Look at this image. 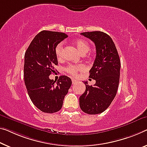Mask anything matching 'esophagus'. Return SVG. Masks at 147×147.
I'll return each mask as SVG.
<instances>
[{
    "mask_svg": "<svg viewBox=\"0 0 147 147\" xmlns=\"http://www.w3.org/2000/svg\"><path fill=\"white\" fill-rule=\"evenodd\" d=\"M77 81H78L76 80H72V83H73V84H75Z\"/></svg>",
    "mask_w": 147,
    "mask_h": 147,
    "instance_id": "obj_1",
    "label": "esophagus"
}]
</instances>
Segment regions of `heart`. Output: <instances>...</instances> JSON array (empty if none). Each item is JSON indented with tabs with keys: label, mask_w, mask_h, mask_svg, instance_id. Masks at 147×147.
I'll use <instances>...</instances> for the list:
<instances>
[{
	"label": "heart",
	"mask_w": 147,
	"mask_h": 147,
	"mask_svg": "<svg viewBox=\"0 0 147 147\" xmlns=\"http://www.w3.org/2000/svg\"><path fill=\"white\" fill-rule=\"evenodd\" d=\"M74 45L78 49L79 52L81 55H84L87 54L90 50V45L89 42L83 39H77L74 41ZM63 43L58 44L55 48V55L58 60H61L63 58ZM66 71L67 74L71 76H76L78 75V72L82 71L83 69V67L80 65H69L68 66L66 67Z\"/></svg>",
	"instance_id": "b5f03b06"
}]
</instances>
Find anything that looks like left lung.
<instances>
[{
	"mask_svg": "<svg viewBox=\"0 0 147 147\" xmlns=\"http://www.w3.org/2000/svg\"><path fill=\"white\" fill-rule=\"evenodd\" d=\"M96 47V58L89 78L96 81L93 86L84 81L85 91L80 97V106L88 114H98L107 109L116 96L120 76L121 63L112 38L102 31L81 33Z\"/></svg>",
	"mask_w": 147,
	"mask_h": 147,
	"instance_id": "1",
	"label": "left lung"
}]
</instances>
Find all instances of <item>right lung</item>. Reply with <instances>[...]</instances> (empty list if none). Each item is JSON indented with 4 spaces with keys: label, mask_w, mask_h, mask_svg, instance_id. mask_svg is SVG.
<instances>
[{
    "label": "right lung",
    "mask_w": 147,
    "mask_h": 147,
    "mask_svg": "<svg viewBox=\"0 0 147 147\" xmlns=\"http://www.w3.org/2000/svg\"><path fill=\"white\" fill-rule=\"evenodd\" d=\"M67 37L64 33L42 31L35 36L25 53L24 81L29 96L36 107L45 113L62 108L71 85V79L61 76L57 82L49 78L58 65L55 48Z\"/></svg>",
    "instance_id": "obj_1"
}]
</instances>
